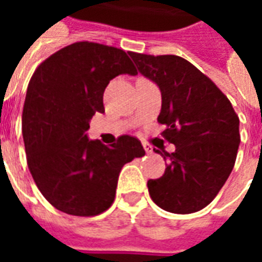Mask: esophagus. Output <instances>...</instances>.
Returning <instances> with one entry per match:
<instances>
[{"label": "esophagus", "mask_w": 262, "mask_h": 262, "mask_svg": "<svg viewBox=\"0 0 262 262\" xmlns=\"http://www.w3.org/2000/svg\"><path fill=\"white\" fill-rule=\"evenodd\" d=\"M143 147L146 150V153H151V151H153V147H151L148 143H143Z\"/></svg>", "instance_id": "34e87169"}]
</instances>
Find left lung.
<instances>
[{
    "mask_svg": "<svg viewBox=\"0 0 262 262\" xmlns=\"http://www.w3.org/2000/svg\"><path fill=\"white\" fill-rule=\"evenodd\" d=\"M137 70L159 85L161 136L174 153L157 150L165 172L148 180L156 205L171 213H193L208 206L230 176L240 144L238 116L213 81L174 54L129 52Z\"/></svg>",
    "mask_w": 262,
    "mask_h": 262,
    "instance_id": "obj_1",
    "label": "left lung"
}]
</instances>
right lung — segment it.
<instances>
[{
    "label": "right lung",
    "mask_w": 262,
    "mask_h": 262,
    "mask_svg": "<svg viewBox=\"0 0 262 262\" xmlns=\"http://www.w3.org/2000/svg\"><path fill=\"white\" fill-rule=\"evenodd\" d=\"M119 74H137L125 50L75 42L40 63L29 81L22 114L28 167L43 196L67 214L111 208L122 167L146 154L129 135L111 146L86 137L92 116L105 111V88Z\"/></svg>",
    "instance_id": "add662e5"
}]
</instances>
